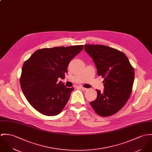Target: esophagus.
Returning <instances> with one entry per match:
<instances>
[{"instance_id":"34e87169","label":"esophagus","mask_w":152,"mask_h":152,"mask_svg":"<svg viewBox=\"0 0 152 152\" xmlns=\"http://www.w3.org/2000/svg\"><path fill=\"white\" fill-rule=\"evenodd\" d=\"M80 88L81 90H83V91H87V89H86V88H84V87H83V86H80Z\"/></svg>"}]
</instances>
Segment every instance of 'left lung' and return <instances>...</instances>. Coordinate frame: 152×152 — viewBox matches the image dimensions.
I'll use <instances>...</instances> for the list:
<instances>
[{"label":"left lung","mask_w":152,"mask_h":152,"mask_svg":"<svg viewBox=\"0 0 152 152\" xmlns=\"http://www.w3.org/2000/svg\"><path fill=\"white\" fill-rule=\"evenodd\" d=\"M84 49L93 59L97 75L104 78L103 93L97 90V98L90 104L102 117L120 110L129 98L135 77L134 69L122 52L101 45H85Z\"/></svg>","instance_id":"left-lung-1"}]
</instances>
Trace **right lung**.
Instances as JSON below:
<instances>
[{"label":"right lung","instance_id":"right-lung-1","mask_svg":"<svg viewBox=\"0 0 152 152\" xmlns=\"http://www.w3.org/2000/svg\"><path fill=\"white\" fill-rule=\"evenodd\" d=\"M83 45L43 48L35 51L23 66L20 86L29 103L47 116L60 114L74 88H67L58 78H64L70 61Z\"/></svg>","mask_w":152,"mask_h":152}]
</instances>
